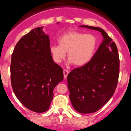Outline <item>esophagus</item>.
I'll return each instance as SVG.
<instances>
[{"label":"esophagus","mask_w":131,"mask_h":131,"mask_svg":"<svg viewBox=\"0 0 131 131\" xmlns=\"http://www.w3.org/2000/svg\"><path fill=\"white\" fill-rule=\"evenodd\" d=\"M68 73H69V71L67 70H63V75H64V79H66V78H67V76H68Z\"/></svg>","instance_id":"1"}]
</instances>
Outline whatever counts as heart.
Instances as JSON below:
<instances>
[{"label": "heart", "mask_w": 131, "mask_h": 131, "mask_svg": "<svg viewBox=\"0 0 131 131\" xmlns=\"http://www.w3.org/2000/svg\"><path fill=\"white\" fill-rule=\"evenodd\" d=\"M59 45H52L50 51L53 61L60 63L68 52L70 63L76 66L84 65L91 60L97 46L96 37L92 34L78 31L64 33L58 37Z\"/></svg>", "instance_id": "heart-1"}]
</instances>
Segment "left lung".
<instances>
[{"label": "left lung", "mask_w": 131, "mask_h": 131, "mask_svg": "<svg viewBox=\"0 0 131 131\" xmlns=\"http://www.w3.org/2000/svg\"><path fill=\"white\" fill-rule=\"evenodd\" d=\"M100 31L104 40L88 63L75 68L67 76L70 99L81 113L100 110L112 98L118 85L119 58L115 42L101 28L81 26Z\"/></svg>", "instance_id": "1"}]
</instances>
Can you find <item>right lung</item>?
<instances>
[{"mask_svg":"<svg viewBox=\"0 0 131 131\" xmlns=\"http://www.w3.org/2000/svg\"><path fill=\"white\" fill-rule=\"evenodd\" d=\"M42 29L35 28L19 39L10 64L16 97L25 107L36 113L49 110L54 88L63 79V70L53 61L49 37Z\"/></svg>","mask_w":131,"mask_h":131,"instance_id":"1","label":"right lung"}]
</instances>
